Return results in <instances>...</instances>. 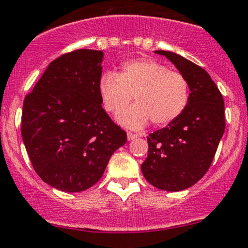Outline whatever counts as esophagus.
Wrapping results in <instances>:
<instances>
[{"instance_id":"1","label":"esophagus","mask_w":248,"mask_h":248,"mask_svg":"<svg viewBox=\"0 0 248 248\" xmlns=\"http://www.w3.org/2000/svg\"><path fill=\"white\" fill-rule=\"evenodd\" d=\"M138 135L137 134H133V133H127V139H128V141H132V140L137 139Z\"/></svg>"}]
</instances>
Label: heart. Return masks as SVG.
<instances>
[{"label":"heart","mask_w":248,"mask_h":248,"mask_svg":"<svg viewBox=\"0 0 248 248\" xmlns=\"http://www.w3.org/2000/svg\"><path fill=\"white\" fill-rule=\"evenodd\" d=\"M104 108L117 114L134 96L137 104L117 116L129 129H141L152 121L164 126L181 116L189 102V83L177 71L152 59H137L122 65L120 75L107 72L100 80Z\"/></svg>","instance_id":"b5f03b06"}]
</instances>
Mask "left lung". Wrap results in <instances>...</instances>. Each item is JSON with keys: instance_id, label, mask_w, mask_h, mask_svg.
Instances as JSON below:
<instances>
[{"instance_id": "obj_1", "label": "left lung", "mask_w": 248, "mask_h": 248, "mask_svg": "<svg viewBox=\"0 0 248 248\" xmlns=\"http://www.w3.org/2000/svg\"><path fill=\"white\" fill-rule=\"evenodd\" d=\"M165 56L189 83V102L181 116L147 137L141 164L146 181L165 191H182L200 181L212 164L225 133V102L204 69L170 51Z\"/></svg>"}]
</instances>
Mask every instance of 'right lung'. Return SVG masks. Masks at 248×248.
<instances>
[{"mask_svg":"<svg viewBox=\"0 0 248 248\" xmlns=\"http://www.w3.org/2000/svg\"><path fill=\"white\" fill-rule=\"evenodd\" d=\"M103 56L96 49L62 54L23 101V144L38 176L54 189H89L127 141L126 132L102 108Z\"/></svg>","mask_w":248,"mask_h":248,"instance_id":"right-lung-1","label":"right lung"}]
</instances>
